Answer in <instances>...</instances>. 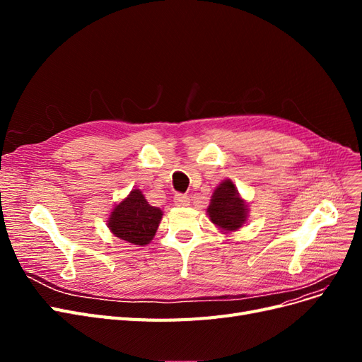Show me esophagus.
<instances>
[{
  "label": "esophagus",
  "instance_id": "esophagus-1",
  "mask_svg": "<svg viewBox=\"0 0 362 362\" xmlns=\"http://www.w3.org/2000/svg\"><path fill=\"white\" fill-rule=\"evenodd\" d=\"M189 196L187 194H182V193H177L173 196V202H175V205L177 206H185V205H189Z\"/></svg>",
  "mask_w": 362,
  "mask_h": 362
}]
</instances>
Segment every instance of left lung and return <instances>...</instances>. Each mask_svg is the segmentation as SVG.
<instances>
[{
    "label": "left lung",
    "mask_w": 362,
    "mask_h": 362,
    "mask_svg": "<svg viewBox=\"0 0 362 362\" xmlns=\"http://www.w3.org/2000/svg\"><path fill=\"white\" fill-rule=\"evenodd\" d=\"M247 205L238 194L231 180H225L216 187L211 202L206 208L210 221L222 231H237L247 218Z\"/></svg>",
    "instance_id": "1"
}]
</instances>
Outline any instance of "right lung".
I'll use <instances>...</instances> for the list:
<instances>
[{
	"instance_id": "right-lung-1",
	"label": "right lung",
	"mask_w": 362,
	"mask_h": 362,
	"mask_svg": "<svg viewBox=\"0 0 362 362\" xmlns=\"http://www.w3.org/2000/svg\"><path fill=\"white\" fill-rule=\"evenodd\" d=\"M163 211L160 208L149 205L144 193L134 189L124 201L115 205L107 225L120 240L145 246L154 238Z\"/></svg>"
}]
</instances>
